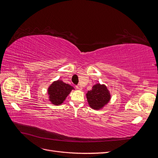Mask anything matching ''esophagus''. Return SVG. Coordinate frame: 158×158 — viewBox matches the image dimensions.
Returning a JSON list of instances; mask_svg holds the SVG:
<instances>
[{
	"label": "esophagus",
	"mask_w": 158,
	"mask_h": 158,
	"mask_svg": "<svg viewBox=\"0 0 158 158\" xmlns=\"http://www.w3.org/2000/svg\"><path fill=\"white\" fill-rule=\"evenodd\" d=\"M76 88H77L78 89H80V90H81V89H82V86H81V85H77L76 86Z\"/></svg>",
	"instance_id": "esophagus-1"
}]
</instances>
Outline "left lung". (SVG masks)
I'll list each match as a JSON object with an SVG mask.
<instances>
[{"label": "left lung", "instance_id": "obj_1", "mask_svg": "<svg viewBox=\"0 0 158 158\" xmlns=\"http://www.w3.org/2000/svg\"><path fill=\"white\" fill-rule=\"evenodd\" d=\"M86 98L91 108L99 110L108 103L111 95L106 85L97 84L87 92Z\"/></svg>", "mask_w": 158, "mask_h": 158}]
</instances>
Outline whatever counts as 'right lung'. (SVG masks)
Returning <instances> with one entry per match:
<instances>
[{"label": "right lung", "instance_id": "right-lung-1", "mask_svg": "<svg viewBox=\"0 0 158 158\" xmlns=\"http://www.w3.org/2000/svg\"><path fill=\"white\" fill-rule=\"evenodd\" d=\"M74 88L61 80L52 82L48 88L49 101L55 106H59L63 103L66 98Z\"/></svg>", "mask_w": 158, "mask_h": 158}]
</instances>
